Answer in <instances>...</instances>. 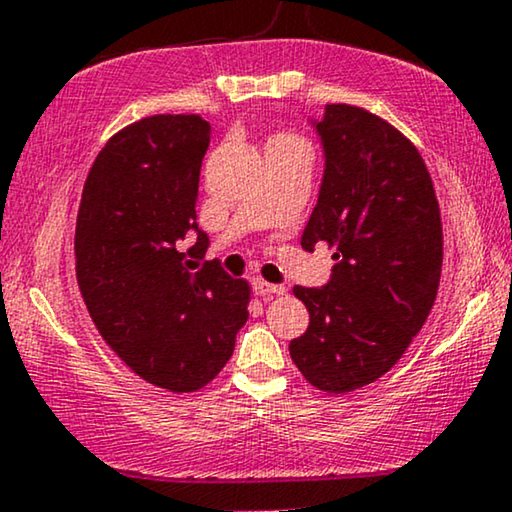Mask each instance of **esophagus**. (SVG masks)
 <instances>
[{
  "instance_id": "1",
  "label": "esophagus",
  "mask_w": 512,
  "mask_h": 512,
  "mask_svg": "<svg viewBox=\"0 0 512 512\" xmlns=\"http://www.w3.org/2000/svg\"><path fill=\"white\" fill-rule=\"evenodd\" d=\"M253 287H255V294H259V297H280V294H285L283 285H271L262 278H257Z\"/></svg>"
}]
</instances>
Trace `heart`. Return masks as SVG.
Wrapping results in <instances>:
<instances>
[{
	"label": "heart",
	"mask_w": 512,
	"mask_h": 512,
	"mask_svg": "<svg viewBox=\"0 0 512 512\" xmlns=\"http://www.w3.org/2000/svg\"><path fill=\"white\" fill-rule=\"evenodd\" d=\"M278 141H285V143H301V146H308V143L301 139V136H297V134H290V132H285V134H278L276 136Z\"/></svg>",
	"instance_id": "obj_1"
}]
</instances>
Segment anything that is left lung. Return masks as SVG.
Here are the masks:
<instances>
[{
    "mask_svg": "<svg viewBox=\"0 0 512 512\" xmlns=\"http://www.w3.org/2000/svg\"><path fill=\"white\" fill-rule=\"evenodd\" d=\"M325 178L301 248L327 243L325 287H294L311 315L290 343L304 378L327 394L376 383L399 362L436 301L443 225L413 141L380 115L329 104L318 125Z\"/></svg>",
    "mask_w": 512,
    "mask_h": 512,
    "instance_id": "8db88e82",
    "label": "left lung"
}]
</instances>
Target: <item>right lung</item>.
Wrapping results in <instances>:
<instances>
[{
    "label": "right lung",
    "instance_id": "1",
    "mask_svg": "<svg viewBox=\"0 0 512 512\" xmlns=\"http://www.w3.org/2000/svg\"><path fill=\"white\" fill-rule=\"evenodd\" d=\"M211 125L197 113L150 115L115 132L83 185L76 280L109 348L162 390L197 392L222 371L248 320L250 283L215 262L197 227L199 171ZM194 228L198 243L181 254Z\"/></svg>",
    "mask_w": 512,
    "mask_h": 512
}]
</instances>
